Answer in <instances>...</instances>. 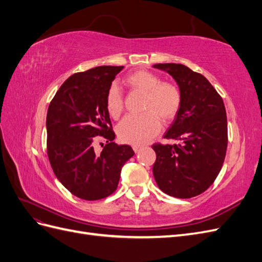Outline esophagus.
Segmentation results:
<instances>
[{
    "label": "esophagus",
    "mask_w": 262,
    "mask_h": 262,
    "mask_svg": "<svg viewBox=\"0 0 262 262\" xmlns=\"http://www.w3.org/2000/svg\"><path fill=\"white\" fill-rule=\"evenodd\" d=\"M133 149H134V152H136V153H139L140 150L142 149V146H139V145H134V146H133Z\"/></svg>",
    "instance_id": "obj_1"
}]
</instances>
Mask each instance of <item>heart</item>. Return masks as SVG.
<instances>
[{"mask_svg":"<svg viewBox=\"0 0 262 262\" xmlns=\"http://www.w3.org/2000/svg\"><path fill=\"white\" fill-rule=\"evenodd\" d=\"M131 89L145 93L142 115H129L119 123L117 133L124 143L143 145L161 130V117L168 121L175 118L182 104L180 87L170 81H162V77L147 70H139L124 77ZM106 108L113 118H119L123 112L124 98L117 84L109 86L106 93Z\"/></svg>","mask_w":262,"mask_h":262,"instance_id":"1","label":"heart"}]
</instances>
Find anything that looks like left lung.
I'll return each instance as SVG.
<instances>
[{"mask_svg": "<svg viewBox=\"0 0 262 262\" xmlns=\"http://www.w3.org/2000/svg\"><path fill=\"white\" fill-rule=\"evenodd\" d=\"M182 93V104L165 138L175 144L154 143L153 175L163 192L189 199L216 179L227 148V117L223 99L202 74L179 63H158Z\"/></svg>", "mask_w": 262, "mask_h": 262, "instance_id": "1", "label": "left lung"}]
</instances>
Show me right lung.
I'll return each instance as SVG.
<instances>
[{
	"label": "right lung",
	"mask_w": 262,
	"mask_h": 262,
	"mask_svg": "<svg viewBox=\"0 0 262 262\" xmlns=\"http://www.w3.org/2000/svg\"><path fill=\"white\" fill-rule=\"evenodd\" d=\"M120 67H97L70 76L52 98L47 114V153L54 175L80 199L113 194L122 166L134 155L130 145L115 144L106 93ZM101 151L93 144L99 138Z\"/></svg>",
	"instance_id": "right-lung-1"
}]
</instances>
